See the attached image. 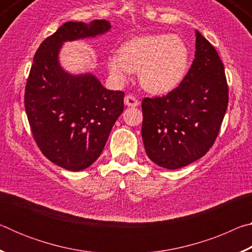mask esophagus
<instances>
[{"instance_id": "34e87169", "label": "esophagus", "mask_w": 252, "mask_h": 252, "mask_svg": "<svg viewBox=\"0 0 252 252\" xmlns=\"http://www.w3.org/2000/svg\"><path fill=\"white\" fill-rule=\"evenodd\" d=\"M125 103L127 105V106H138L139 105V100L136 99V97L134 95L132 94H127L126 97H125Z\"/></svg>"}]
</instances>
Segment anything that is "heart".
I'll use <instances>...</instances> for the list:
<instances>
[{
  "mask_svg": "<svg viewBox=\"0 0 252 252\" xmlns=\"http://www.w3.org/2000/svg\"><path fill=\"white\" fill-rule=\"evenodd\" d=\"M189 64V50L181 37L152 34L135 37L121 45L119 54H110L106 66L118 82H126L131 72H140V82L152 93L177 88Z\"/></svg>",
  "mask_w": 252,
  "mask_h": 252,
  "instance_id": "1",
  "label": "heart"
}]
</instances>
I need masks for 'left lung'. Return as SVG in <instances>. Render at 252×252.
Instances as JSON below:
<instances>
[{
    "label": "left lung",
    "mask_w": 252,
    "mask_h": 252,
    "mask_svg": "<svg viewBox=\"0 0 252 252\" xmlns=\"http://www.w3.org/2000/svg\"><path fill=\"white\" fill-rule=\"evenodd\" d=\"M195 54L182 82L168 94L142 100V140L148 157L162 168L179 169L209 151L228 108L223 63L195 31Z\"/></svg>",
    "instance_id": "8db88e82"
}]
</instances>
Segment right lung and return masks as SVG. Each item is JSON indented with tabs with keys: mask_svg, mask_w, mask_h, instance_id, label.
Wrapping results in <instances>:
<instances>
[{
	"mask_svg": "<svg viewBox=\"0 0 252 252\" xmlns=\"http://www.w3.org/2000/svg\"><path fill=\"white\" fill-rule=\"evenodd\" d=\"M105 20L66 22L42 42L25 85L24 106L33 139L48 159L70 171L90 167L104 149L125 109V92L111 91L90 73L72 75L60 66L63 42L109 31Z\"/></svg>",
	"mask_w": 252,
	"mask_h": 252,
	"instance_id": "right-lung-1",
	"label": "right lung"
}]
</instances>
